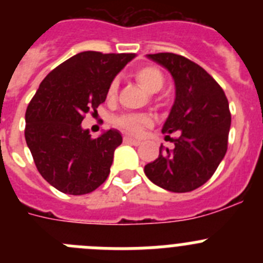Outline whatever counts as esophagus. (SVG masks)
Here are the masks:
<instances>
[{
  "label": "esophagus",
  "mask_w": 263,
  "mask_h": 263,
  "mask_svg": "<svg viewBox=\"0 0 263 263\" xmlns=\"http://www.w3.org/2000/svg\"><path fill=\"white\" fill-rule=\"evenodd\" d=\"M124 142L125 143H130V145H134V146H138L141 145V141L136 138H132V137H124Z\"/></svg>",
  "instance_id": "1"
}]
</instances>
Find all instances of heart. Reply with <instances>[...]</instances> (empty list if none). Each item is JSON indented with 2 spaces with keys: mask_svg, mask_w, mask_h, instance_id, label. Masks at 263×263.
Instances as JSON below:
<instances>
[{
  "mask_svg": "<svg viewBox=\"0 0 263 263\" xmlns=\"http://www.w3.org/2000/svg\"><path fill=\"white\" fill-rule=\"evenodd\" d=\"M134 78H136L137 83L145 90H147L148 93H155L158 90L162 89L164 85V75L163 72L160 71L158 67L154 66H143L139 67L134 71ZM118 92V81L111 80L109 84L108 90H106V99L109 101L117 97ZM150 118L145 115H122L118 116L115 120L116 126L120 127L121 130H124L126 133L134 134L138 136L141 134L146 126L150 125Z\"/></svg>",
  "mask_w": 263,
  "mask_h": 263,
  "instance_id": "heart-1",
  "label": "heart"
}]
</instances>
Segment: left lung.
<instances>
[{
	"label": "left lung",
	"mask_w": 263,
	"mask_h": 263,
	"mask_svg": "<svg viewBox=\"0 0 263 263\" xmlns=\"http://www.w3.org/2000/svg\"><path fill=\"white\" fill-rule=\"evenodd\" d=\"M170 71L176 97L162 129L175 145L159 148V157L145 166L154 184L171 192H191L208 182L225 157L231 129L229 103L222 88L204 68L173 52L150 53ZM175 133L171 139L169 134Z\"/></svg>",
	"instance_id": "8db88e82"
}]
</instances>
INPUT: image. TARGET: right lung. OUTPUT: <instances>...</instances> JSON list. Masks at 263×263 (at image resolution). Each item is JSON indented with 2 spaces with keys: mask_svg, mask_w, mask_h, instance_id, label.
Instances as JSON below:
<instances>
[{
  "mask_svg": "<svg viewBox=\"0 0 263 263\" xmlns=\"http://www.w3.org/2000/svg\"><path fill=\"white\" fill-rule=\"evenodd\" d=\"M133 58L99 51L76 53L43 79L29 103L26 143L39 174L63 194H89L109 176L122 137L110 129L90 138L81 121L87 113L96 115L110 81Z\"/></svg>",
  "mask_w": 263,
  "mask_h": 263,
  "instance_id": "obj_1",
  "label": "right lung"
}]
</instances>
